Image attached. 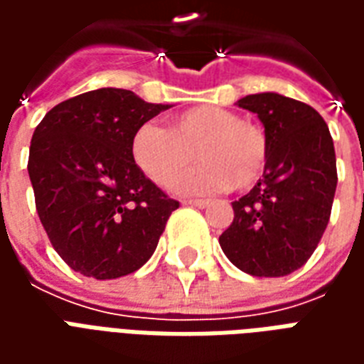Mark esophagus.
<instances>
[{
    "label": "esophagus",
    "instance_id": "1",
    "mask_svg": "<svg viewBox=\"0 0 364 364\" xmlns=\"http://www.w3.org/2000/svg\"><path fill=\"white\" fill-rule=\"evenodd\" d=\"M183 205H191V206H198V208H205L208 206V200H203V198H185Z\"/></svg>",
    "mask_w": 364,
    "mask_h": 364
}]
</instances>
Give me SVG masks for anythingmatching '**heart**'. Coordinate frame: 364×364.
Returning a JSON list of instances; mask_svg holds the SVG:
<instances>
[{
	"label": "heart",
	"instance_id": "1",
	"mask_svg": "<svg viewBox=\"0 0 364 364\" xmlns=\"http://www.w3.org/2000/svg\"><path fill=\"white\" fill-rule=\"evenodd\" d=\"M136 166L158 185H167L189 166L200 164L175 181L187 195L250 191L269 164L267 132L237 112L198 105L173 114L166 128L146 122L132 136Z\"/></svg>",
	"mask_w": 364,
	"mask_h": 364
}]
</instances>
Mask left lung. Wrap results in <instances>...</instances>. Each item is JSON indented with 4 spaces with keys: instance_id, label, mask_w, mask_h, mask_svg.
Listing matches in <instances>:
<instances>
[{
    "instance_id": "1",
    "label": "left lung",
    "mask_w": 364,
    "mask_h": 364,
    "mask_svg": "<svg viewBox=\"0 0 364 364\" xmlns=\"http://www.w3.org/2000/svg\"><path fill=\"white\" fill-rule=\"evenodd\" d=\"M269 138V164L259 183L234 200V220L220 247L253 277H284L310 259L328 228L337 187L333 140L320 112L279 93L240 99Z\"/></svg>"
}]
</instances>
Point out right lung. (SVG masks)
Returning a JSON list of instances; mask_svg holds the SVG:
<instances>
[{
	"mask_svg": "<svg viewBox=\"0 0 364 364\" xmlns=\"http://www.w3.org/2000/svg\"><path fill=\"white\" fill-rule=\"evenodd\" d=\"M169 109L128 90L62 101L35 128L28 177L52 247L97 281L134 273L150 259L179 203L132 158V136Z\"/></svg>",
	"mask_w": 364,
	"mask_h": 364,
	"instance_id": "obj_1",
	"label": "right lung"
}]
</instances>
